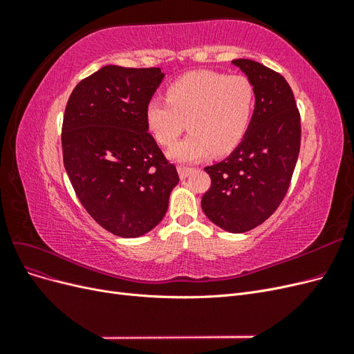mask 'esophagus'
<instances>
[{
    "label": "esophagus",
    "mask_w": 354,
    "mask_h": 354,
    "mask_svg": "<svg viewBox=\"0 0 354 354\" xmlns=\"http://www.w3.org/2000/svg\"><path fill=\"white\" fill-rule=\"evenodd\" d=\"M177 169H178V176H180L181 180L187 178L190 176V173H192V168L190 167H185V165H180Z\"/></svg>",
    "instance_id": "obj_1"
}]
</instances>
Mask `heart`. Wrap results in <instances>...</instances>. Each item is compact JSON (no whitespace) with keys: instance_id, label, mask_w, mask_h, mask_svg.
<instances>
[{"instance_id":"1","label":"heart","mask_w":354,"mask_h":354,"mask_svg":"<svg viewBox=\"0 0 354 354\" xmlns=\"http://www.w3.org/2000/svg\"><path fill=\"white\" fill-rule=\"evenodd\" d=\"M255 94L242 75L189 72L167 90V100H149L145 120L159 145H173L186 128L190 134L168 151L177 162H196L211 152L230 153L248 131Z\"/></svg>"}]
</instances>
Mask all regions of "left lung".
<instances>
[{"mask_svg": "<svg viewBox=\"0 0 354 354\" xmlns=\"http://www.w3.org/2000/svg\"><path fill=\"white\" fill-rule=\"evenodd\" d=\"M251 81L255 106L239 146L207 167L211 187L205 216L229 233H245L269 218L285 198L299 153L301 125L291 87L281 73L250 59L232 60Z\"/></svg>", "mask_w": 354, "mask_h": 354, "instance_id": "8db88e82", "label": "left lung"}]
</instances>
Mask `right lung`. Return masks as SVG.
Here are the masks:
<instances>
[{
  "mask_svg": "<svg viewBox=\"0 0 354 354\" xmlns=\"http://www.w3.org/2000/svg\"><path fill=\"white\" fill-rule=\"evenodd\" d=\"M164 77L160 68L103 66L73 88L63 116V164L75 194L121 238L156 227L178 183L145 120Z\"/></svg>",
  "mask_w": 354,
  "mask_h": 354,
  "instance_id": "obj_1",
  "label": "right lung"
}]
</instances>
